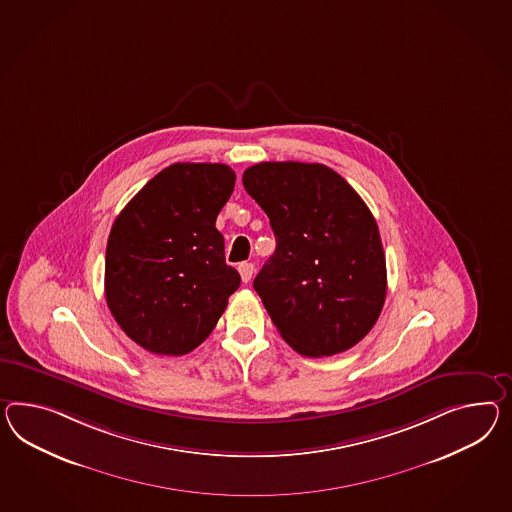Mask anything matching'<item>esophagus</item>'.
<instances>
[{"label":"esophagus","mask_w":512,"mask_h":512,"mask_svg":"<svg viewBox=\"0 0 512 512\" xmlns=\"http://www.w3.org/2000/svg\"><path fill=\"white\" fill-rule=\"evenodd\" d=\"M239 275H241V280L247 284L250 282V278L254 275V263H239Z\"/></svg>","instance_id":"obj_1"}]
</instances>
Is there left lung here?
Returning a JSON list of instances; mask_svg holds the SVG:
<instances>
[{
	"mask_svg": "<svg viewBox=\"0 0 512 512\" xmlns=\"http://www.w3.org/2000/svg\"><path fill=\"white\" fill-rule=\"evenodd\" d=\"M243 185L275 232L254 289L276 330L304 356L351 349L386 299V258L366 202L321 163L265 161L243 172Z\"/></svg>",
	"mask_w": 512,
	"mask_h": 512,
	"instance_id": "8db88e82",
	"label": "left lung"
}]
</instances>
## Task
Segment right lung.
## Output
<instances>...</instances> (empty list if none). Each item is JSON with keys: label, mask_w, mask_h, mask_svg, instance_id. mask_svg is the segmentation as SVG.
I'll list each match as a JSON object with an SVG mask.
<instances>
[{"label": "right lung", "mask_w": 512, "mask_h": 512, "mask_svg": "<svg viewBox=\"0 0 512 512\" xmlns=\"http://www.w3.org/2000/svg\"><path fill=\"white\" fill-rule=\"evenodd\" d=\"M234 184L236 172L223 163H174L118 213L105 250V299L146 351L191 353L239 288L215 228Z\"/></svg>", "instance_id": "right-lung-1"}]
</instances>
